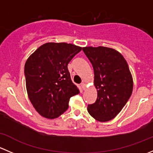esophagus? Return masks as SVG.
Here are the masks:
<instances>
[{
    "label": "esophagus",
    "mask_w": 153,
    "mask_h": 153,
    "mask_svg": "<svg viewBox=\"0 0 153 153\" xmlns=\"http://www.w3.org/2000/svg\"><path fill=\"white\" fill-rule=\"evenodd\" d=\"M81 88H82V89L84 90V89H85V88H86V84H84V83H81Z\"/></svg>",
    "instance_id": "obj_1"
}]
</instances>
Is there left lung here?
<instances>
[{
	"label": "left lung",
	"instance_id": "obj_1",
	"mask_svg": "<svg viewBox=\"0 0 153 153\" xmlns=\"http://www.w3.org/2000/svg\"><path fill=\"white\" fill-rule=\"evenodd\" d=\"M84 54L94 69V83L98 92L95 103L87 110L97 121L115 118L130 98L133 82L127 62L118 51L108 47H84Z\"/></svg>",
	"mask_w": 153,
	"mask_h": 153
}]
</instances>
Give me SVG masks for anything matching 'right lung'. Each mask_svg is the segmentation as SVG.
<instances>
[{
    "instance_id": "obj_1",
    "label": "right lung",
    "mask_w": 153,
    "mask_h": 153,
    "mask_svg": "<svg viewBox=\"0 0 153 153\" xmlns=\"http://www.w3.org/2000/svg\"><path fill=\"white\" fill-rule=\"evenodd\" d=\"M81 47L47 43L31 55L24 67L27 93L37 112L49 119L67 110L69 98L79 93L72 82L68 64Z\"/></svg>"
}]
</instances>
